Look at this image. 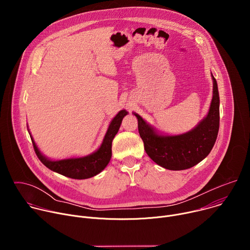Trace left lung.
Instances as JSON below:
<instances>
[{
  "label": "left lung",
  "mask_w": 250,
  "mask_h": 250,
  "mask_svg": "<svg viewBox=\"0 0 250 250\" xmlns=\"http://www.w3.org/2000/svg\"><path fill=\"white\" fill-rule=\"evenodd\" d=\"M213 95L208 116L192 130L180 135H160L137 114L138 132L147 155L169 170H185L206 158L212 149L220 128V96L215 77Z\"/></svg>",
  "instance_id": "obj_1"
}]
</instances>
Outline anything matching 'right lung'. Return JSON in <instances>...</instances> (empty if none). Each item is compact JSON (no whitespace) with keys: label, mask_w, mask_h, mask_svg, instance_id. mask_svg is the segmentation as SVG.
Returning <instances> with one entry per match:
<instances>
[{"label":"right lung","mask_w":250,"mask_h":250,"mask_svg":"<svg viewBox=\"0 0 250 250\" xmlns=\"http://www.w3.org/2000/svg\"><path fill=\"white\" fill-rule=\"evenodd\" d=\"M127 114L126 111H121L112 121L108 131H106L101 147L94 153L80 158H69L63 160L52 161L44 157L39 150L37 145L32 141L33 149L37 153L39 159L48 169L64 175L72 179H88L101 171H103L111 160L112 157V141L115 135L118 133L124 117Z\"/></svg>","instance_id":"add662e5"}]
</instances>
